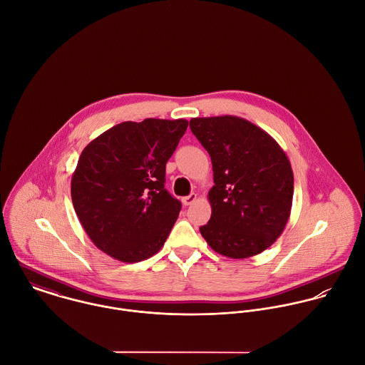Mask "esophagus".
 Wrapping results in <instances>:
<instances>
[{
	"label": "esophagus",
	"instance_id": "34e87169",
	"mask_svg": "<svg viewBox=\"0 0 365 365\" xmlns=\"http://www.w3.org/2000/svg\"><path fill=\"white\" fill-rule=\"evenodd\" d=\"M195 201H197V194H190L188 197H184V198L181 200V202H182L185 207L191 205V204L195 202Z\"/></svg>",
	"mask_w": 365,
	"mask_h": 365
}]
</instances>
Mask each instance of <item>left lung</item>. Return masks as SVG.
Segmentation results:
<instances>
[{
  "mask_svg": "<svg viewBox=\"0 0 365 365\" xmlns=\"http://www.w3.org/2000/svg\"><path fill=\"white\" fill-rule=\"evenodd\" d=\"M190 128L212 160L210 220L200 227L210 249L247 259L284 232L294 195V173L281 146L247 119L192 118Z\"/></svg>",
  "mask_w": 365,
  "mask_h": 365,
  "instance_id": "left-lung-1",
  "label": "left lung"
}]
</instances>
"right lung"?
<instances>
[{"mask_svg":"<svg viewBox=\"0 0 365 365\" xmlns=\"http://www.w3.org/2000/svg\"><path fill=\"white\" fill-rule=\"evenodd\" d=\"M187 128L185 119L128 120L81 152L71 175L73 207L108 256L138 262L163 247L181 209L164 188L165 164Z\"/></svg>","mask_w":365,"mask_h":365,"instance_id":"1","label":"right lung"}]
</instances>
